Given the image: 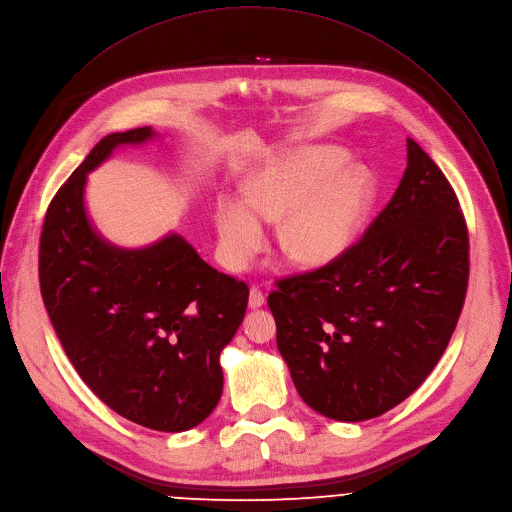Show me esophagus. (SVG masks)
I'll return each instance as SVG.
<instances>
[{"label":"esophagus","mask_w":512,"mask_h":512,"mask_svg":"<svg viewBox=\"0 0 512 512\" xmlns=\"http://www.w3.org/2000/svg\"><path fill=\"white\" fill-rule=\"evenodd\" d=\"M264 294H262V290L258 288V286H252L250 288V298H248V304H250V309H260V306L264 304Z\"/></svg>","instance_id":"obj_1"}]
</instances>
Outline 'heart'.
Returning <instances> with one entry per match:
<instances>
[{
  "instance_id": "obj_1",
  "label": "heart",
  "mask_w": 512,
  "mask_h": 512,
  "mask_svg": "<svg viewBox=\"0 0 512 512\" xmlns=\"http://www.w3.org/2000/svg\"><path fill=\"white\" fill-rule=\"evenodd\" d=\"M339 147H317L262 169L240 197H220L214 224L222 262L244 270L266 246L264 222L280 224V246L298 264L321 266L357 238L371 208L375 177Z\"/></svg>"
}]
</instances>
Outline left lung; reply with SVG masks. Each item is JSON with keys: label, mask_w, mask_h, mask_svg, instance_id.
I'll return each instance as SVG.
<instances>
[{"label": "left lung", "mask_w": 512, "mask_h": 512, "mask_svg": "<svg viewBox=\"0 0 512 512\" xmlns=\"http://www.w3.org/2000/svg\"><path fill=\"white\" fill-rule=\"evenodd\" d=\"M468 228L432 157L407 137L385 210L333 262L276 280L268 306L296 391L337 422L377 418L438 365L468 288Z\"/></svg>", "instance_id": "obj_1"}]
</instances>
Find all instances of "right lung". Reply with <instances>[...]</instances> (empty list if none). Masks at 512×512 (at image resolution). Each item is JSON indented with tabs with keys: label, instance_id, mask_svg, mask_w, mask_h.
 Here are the masks:
<instances>
[{
	"label": "right lung",
	"instance_id": "obj_1",
	"mask_svg": "<svg viewBox=\"0 0 512 512\" xmlns=\"http://www.w3.org/2000/svg\"><path fill=\"white\" fill-rule=\"evenodd\" d=\"M151 127L100 139L50 201L40 236V290L82 381L119 416L157 432L206 420L224 389L220 353L236 335L248 286L212 268L179 234L125 250L84 208L86 175Z\"/></svg>",
	"mask_w": 512,
	"mask_h": 512
}]
</instances>
